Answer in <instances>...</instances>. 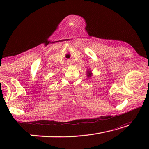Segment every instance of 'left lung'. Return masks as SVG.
<instances>
[{
  "label": "left lung",
  "mask_w": 149,
  "mask_h": 149,
  "mask_svg": "<svg viewBox=\"0 0 149 149\" xmlns=\"http://www.w3.org/2000/svg\"><path fill=\"white\" fill-rule=\"evenodd\" d=\"M87 77H91L92 76V73H91V71H89V70H88V71L87 72Z\"/></svg>",
  "instance_id": "1"
}]
</instances>
